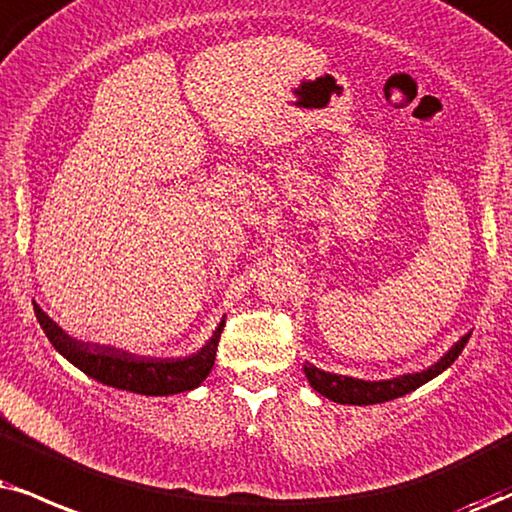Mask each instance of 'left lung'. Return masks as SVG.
Returning a JSON list of instances; mask_svg holds the SVG:
<instances>
[{
  "mask_svg": "<svg viewBox=\"0 0 512 512\" xmlns=\"http://www.w3.org/2000/svg\"><path fill=\"white\" fill-rule=\"evenodd\" d=\"M468 339L470 334L460 337V342H456V346H451V349L427 370L413 372V375L394 377V380H380V382L356 380V377L325 372L315 368L311 363L304 365V372L308 382H311V387L318 391V394H323L325 399L337 401V403H349V406H370V403H384V401L399 399V396H406L410 391L422 387L425 382L434 380V377L441 375L449 365H453V361L460 356V351H463L465 344H468Z\"/></svg>",
  "mask_w": 512,
  "mask_h": 512,
  "instance_id": "left-lung-1",
  "label": "left lung"
}]
</instances>
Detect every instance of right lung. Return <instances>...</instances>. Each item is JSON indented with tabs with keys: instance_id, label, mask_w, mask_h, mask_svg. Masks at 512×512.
<instances>
[{
	"instance_id": "obj_1",
	"label": "right lung",
	"mask_w": 512,
	"mask_h": 512,
	"mask_svg": "<svg viewBox=\"0 0 512 512\" xmlns=\"http://www.w3.org/2000/svg\"><path fill=\"white\" fill-rule=\"evenodd\" d=\"M35 315L54 349L66 361H71L75 368L90 375L92 380L109 384V387L135 391V394L144 396H170L197 389L216 363L220 332L225 327V320H220L206 346H201L197 353L187 358H147L113 349V346L78 342L71 334L63 332L37 304Z\"/></svg>"
}]
</instances>
